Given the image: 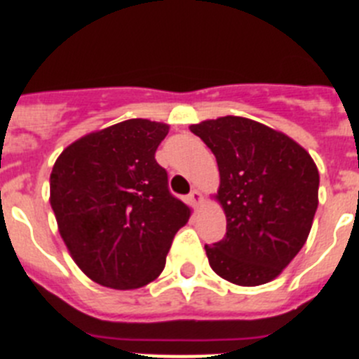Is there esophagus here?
Wrapping results in <instances>:
<instances>
[{
	"instance_id": "obj_1",
	"label": "esophagus",
	"mask_w": 359,
	"mask_h": 359,
	"mask_svg": "<svg viewBox=\"0 0 359 359\" xmlns=\"http://www.w3.org/2000/svg\"><path fill=\"white\" fill-rule=\"evenodd\" d=\"M189 201L192 203V205H194V207H198L199 203H201V192H199V190H192V192H190L189 194Z\"/></svg>"
}]
</instances>
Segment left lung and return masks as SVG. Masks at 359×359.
Returning a JSON list of instances; mask_svg holds the SVG:
<instances>
[{
	"label": "left lung",
	"mask_w": 359,
	"mask_h": 359,
	"mask_svg": "<svg viewBox=\"0 0 359 359\" xmlns=\"http://www.w3.org/2000/svg\"><path fill=\"white\" fill-rule=\"evenodd\" d=\"M217 160L226 236L205 244L219 277L237 286L273 280L306 244L320 176L309 152L284 133L243 116L190 126Z\"/></svg>",
	"instance_id": "1"
}]
</instances>
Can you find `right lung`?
I'll return each mask as SVG.
<instances>
[{
    "mask_svg": "<svg viewBox=\"0 0 359 359\" xmlns=\"http://www.w3.org/2000/svg\"><path fill=\"white\" fill-rule=\"evenodd\" d=\"M169 126L144 118L90 133L61 152L50 205L73 261L91 280L136 290L163 271L190 208L169 190L156 161Z\"/></svg>",
    "mask_w": 359,
    "mask_h": 359,
    "instance_id": "right-lung-1",
    "label": "right lung"
}]
</instances>
